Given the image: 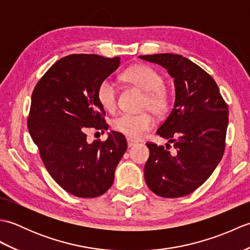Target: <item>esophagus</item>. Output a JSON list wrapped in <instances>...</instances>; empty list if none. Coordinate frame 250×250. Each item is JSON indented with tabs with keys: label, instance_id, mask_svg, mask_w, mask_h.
<instances>
[{
	"label": "esophagus",
	"instance_id": "1",
	"mask_svg": "<svg viewBox=\"0 0 250 250\" xmlns=\"http://www.w3.org/2000/svg\"><path fill=\"white\" fill-rule=\"evenodd\" d=\"M126 142H128V147L129 148H131V147H133L134 145H136L137 143L135 142V141H133V140H131V139H126Z\"/></svg>",
	"mask_w": 250,
	"mask_h": 250
}]
</instances>
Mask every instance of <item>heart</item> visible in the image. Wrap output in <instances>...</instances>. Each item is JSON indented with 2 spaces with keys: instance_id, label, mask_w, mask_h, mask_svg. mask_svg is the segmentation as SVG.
Listing matches in <instances>:
<instances>
[{
  "instance_id": "obj_1",
  "label": "heart",
  "mask_w": 250,
  "mask_h": 250,
  "mask_svg": "<svg viewBox=\"0 0 250 250\" xmlns=\"http://www.w3.org/2000/svg\"><path fill=\"white\" fill-rule=\"evenodd\" d=\"M124 81L145 91L143 109H150L156 115H164L169 107V94L164 87V79L155 68L145 64H136L122 73ZM97 98L101 106L107 111H114L117 106V89L109 79L100 83ZM153 126L149 113L122 114L111 122V128L131 140H140Z\"/></svg>"
}]
</instances>
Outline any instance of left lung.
I'll return each instance as SVG.
<instances>
[{
    "label": "left lung",
    "mask_w": 250,
    "mask_h": 250,
    "mask_svg": "<svg viewBox=\"0 0 250 250\" xmlns=\"http://www.w3.org/2000/svg\"><path fill=\"white\" fill-rule=\"evenodd\" d=\"M141 59L167 68L174 79L175 103L157 133L173 144V154L147 143L145 180L163 198L190 194L205 183L225 152L229 109L209 74L180 55L157 54Z\"/></svg>",
    "instance_id": "1"
}]
</instances>
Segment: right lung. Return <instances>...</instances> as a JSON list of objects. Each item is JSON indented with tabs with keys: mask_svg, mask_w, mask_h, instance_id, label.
<instances>
[{
	"mask_svg": "<svg viewBox=\"0 0 250 250\" xmlns=\"http://www.w3.org/2000/svg\"><path fill=\"white\" fill-rule=\"evenodd\" d=\"M119 64V57L66 56L44 74L32 93L30 135L50 176L78 198L104 194L126 150L119 132L110 131L105 142L92 144H88L86 134L87 128H106L97 90Z\"/></svg>",
	"mask_w": 250,
	"mask_h": 250,
	"instance_id": "right-lung-1",
	"label": "right lung"
}]
</instances>
